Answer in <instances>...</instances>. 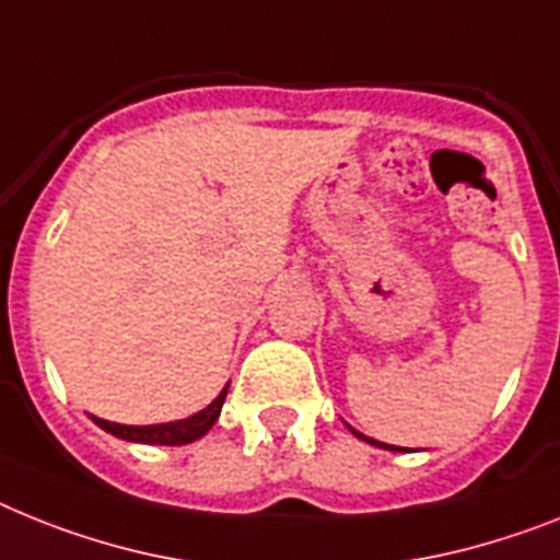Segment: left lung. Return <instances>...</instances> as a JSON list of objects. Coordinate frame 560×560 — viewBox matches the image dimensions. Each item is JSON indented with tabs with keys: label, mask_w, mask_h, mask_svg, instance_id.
<instances>
[{
	"label": "left lung",
	"mask_w": 560,
	"mask_h": 560,
	"mask_svg": "<svg viewBox=\"0 0 560 560\" xmlns=\"http://www.w3.org/2000/svg\"><path fill=\"white\" fill-rule=\"evenodd\" d=\"M352 430V427H350ZM352 435H359L361 441H368V444H375V447H384V450H404V447H393V444H382V441H375V439H368V435H361V432L352 430Z\"/></svg>",
	"instance_id": "obj_1"
}]
</instances>
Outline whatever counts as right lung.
I'll return each instance as SVG.
<instances>
[{"label": "right lung", "mask_w": 560, "mask_h": 560, "mask_svg": "<svg viewBox=\"0 0 560 560\" xmlns=\"http://www.w3.org/2000/svg\"><path fill=\"white\" fill-rule=\"evenodd\" d=\"M230 387V384H228ZM228 387L215 396L213 404H208L205 410L196 412L190 418H182V421H171V424H148V427H133V424H113L105 418H93V424L102 427L105 432L116 435V439L125 441H139V444H167V447H178V444H190V441L201 439L210 427L215 424V418L222 412V404L228 398Z\"/></svg>", "instance_id": "1"}]
</instances>
